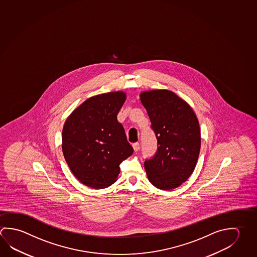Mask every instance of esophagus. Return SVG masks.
<instances>
[{"mask_svg": "<svg viewBox=\"0 0 257 257\" xmlns=\"http://www.w3.org/2000/svg\"><path fill=\"white\" fill-rule=\"evenodd\" d=\"M133 147H134L135 152H138L140 150V144L138 143H135V144H133Z\"/></svg>", "mask_w": 257, "mask_h": 257, "instance_id": "obj_1", "label": "esophagus"}]
</instances>
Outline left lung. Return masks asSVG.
Returning <instances> with one entry per match:
<instances>
[{
	"label": "left lung",
	"instance_id": "left-lung-1",
	"mask_svg": "<svg viewBox=\"0 0 257 257\" xmlns=\"http://www.w3.org/2000/svg\"><path fill=\"white\" fill-rule=\"evenodd\" d=\"M140 99L146 109L158 149L144 162L150 182L157 189H176L192 174L200 151V129L193 109L172 91H144Z\"/></svg>",
	"mask_w": 257,
	"mask_h": 257
}]
</instances>
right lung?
Here are the masks:
<instances>
[{"instance_id":"right-lung-1","label":"right lung","mask_w":257,"mask_h":257,"mask_svg":"<svg viewBox=\"0 0 257 257\" xmlns=\"http://www.w3.org/2000/svg\"><path fill=\"white\" fill-rule=\"evenodd\" d=\"M125 99L122 91L92 96L64 123V157L74 176L87 187L99 189L113 184L120 163L134 153L117 120Z\"/></svg>"}]
</instances>
